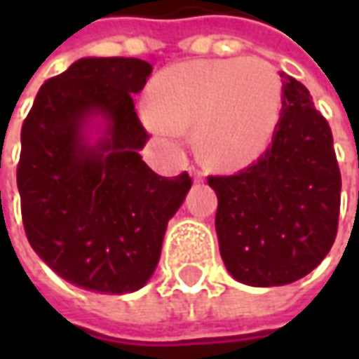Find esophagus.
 <instances>
[{
	"label": "esophagus",
	"mask_w": 359,
	"mask_h": 359,
	"mask_svg": "<svg viewBox=\"0 0 359 359\" xmlns=\"http://www.w3.org/2000/svg\"><path fill=\"white\" fill-rule=\"evenodd\" d=\"M189 175L194 177V182H201L203 180V173L200 170H196V168H189Z\"/></svg>",
	"instance_id": "obj_1"
}]
</instances>
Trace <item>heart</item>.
I'll return each mask as SVG.
<instances>
[{
    "label": "heart",
    "mask_w": 359,
    "mask_h": 359,
    "mask_svg": "<svg viewBox=\"0 0 359 359\" xmlns=\"http://www.w3.org/2000/svg\"><path fill=\"white\" fill-rule=\"evenodd\" d=\"M282 86L257 57L170 65L149 83L142 118L156 137L177 144L196 121V145L212 165L238 170L264 154L280 119Z\"/></svg>",
    "instance_id": "1"
}]
</instances>
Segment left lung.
Returning <instances> with one entry per match:
<instances>
[{
    "label": "left lung",
    "mask_w": 359,
    "mask_h": 359,
    "mask_svg": "<svg viewBox=\"0 0 359 359\" xmlns=\"http://www.w3.org/2000/svg\"><path fill=\"white\" fill-rule=\"evenodd\" d=\"M282 76V114L269 147L236 175H210L219 254L238 282L271 287L308 276L338 233L334 137L310 91Z\"/></svg>",
    "instance_id": "left-lung-1"
}]
</instances>
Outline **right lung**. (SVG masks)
Segmentation results:
<instances>
[{
    "instance_id": "add662e5",
    "label": "right lung",
    "mask_w": 359,
    "mask_h": 359,
    "mask_svg": "<svg viewBox=\"0 0 359 359\" xmlns=\"http://www.w3.org/2000/svg\"><path fill=\"white\" fill-rule=\"evenodd\" d=\"M149 74L137 57H81L39 88L21 128L25 236L83 290L119 296L144 287L191 187L187 172L161 177L140 156L149 135L131 93Z\"/></svg>"
}]
</instances>
